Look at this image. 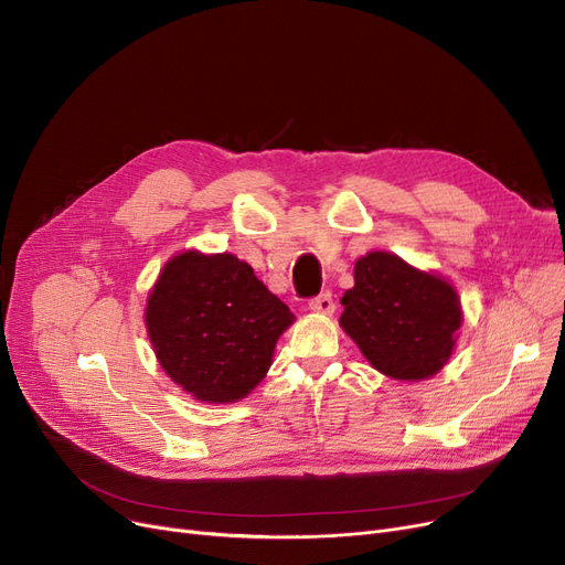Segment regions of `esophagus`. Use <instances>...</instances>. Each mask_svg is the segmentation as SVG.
<instances>
[{
  "label": "esophagus",
  "mask_w": 565,
  "mask_h": 565,
  "mask_svg": "<svg viewBox=\"0 0 565 565\" xmlns=\"http://www.w3.org/2000/svg\"><path fill=\"white\" fill-rule=\"evenodd\" d=\"M309 309H311L313 313H322V316L334 313V300H332V295H330V292L316 295V298L309 300Z\"/></svg>",
  "instance_id": "34e87169"
}]
</instances>
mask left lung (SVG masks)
<instances>
[{
	"label": "left lung",
	"mask_w": 565,
	"mask_h": 565,
	"mask_svg": "<svg viewBox=\"0 0 565 565\" xmlns=\"http://www.w3.org/2000/svg\"><path fill=\"white\" fill-rule=\"evenodd\" d=\"M341 328L373 369L394 380H426L449 362L462 322L456 288L390 252L354 263L341 298Z\"/></svg>",
	"instance_id": "8db88e82"
}]
</instances>
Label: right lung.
Returning <instances> with one entry per match:
<instances>
[{
    "instance_id": "1",
    "label": "right lung",
    "mask_w": 565,
    "mask_h": 565,
    "mask_svg": "<svg viewBox=\"0 0 565 565\" xmlns=\"http://www.w3.org/2000/svg\"><path fill=\"white\" fill-rule=\"evenodd\" d=\"M290 309L233 254L183 252L146 300V330L164 373L203 403L245 398L273 364Z\"/></svg>"
}]
</instances>
